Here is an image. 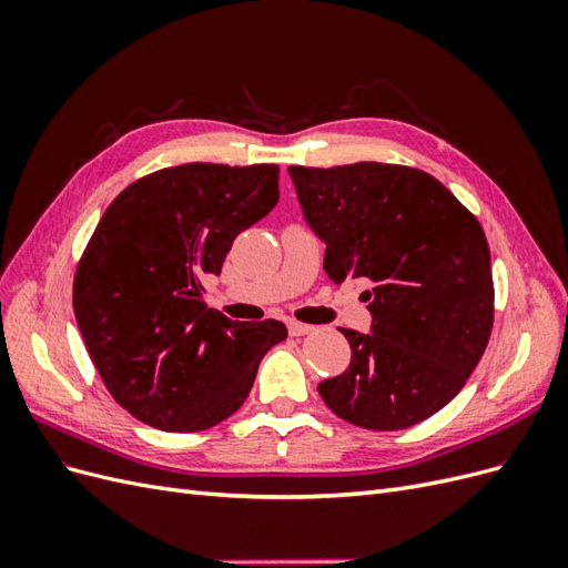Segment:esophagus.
I'll list each match as a JSON object with an SVG mask.
<instances>
[{
  "label": "esophagus",
  "instance_id": "1",
  "mask_svg": "<svg viewBox=\"0 0 568 568\" xmlns=\"http://www.w3.org/2000/svg\"><path fill=\"white\" fill-rule=\"evenodd\" d=\"M286 326H288V334L291 336H305V334L313 332L311 324H303V322H296V320H291Z\"/></svg>",
  "mask_w": 568,
  "mask_h": 568
}]
</instances>
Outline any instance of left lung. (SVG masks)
I'll return each mask as SVG.
<instances>
[{"instance_id":"left-lung-1","label":"left lung","mask_w":568,"mask_h":568,"mask_svg":"<svg viewBox=\"0 0 568 568\" xmlns=\"http://www.w3.org/2000/svg\"><path fill=\"white\" fill-rule=\"evenodd\" d=\"M329 280H365L369 334L341 329L348 369L317 386L336 417L372 432L428 419L467 384L493 329L490 251L478 220L417 168L291 165Z\"/></svg>"}]
</instances>
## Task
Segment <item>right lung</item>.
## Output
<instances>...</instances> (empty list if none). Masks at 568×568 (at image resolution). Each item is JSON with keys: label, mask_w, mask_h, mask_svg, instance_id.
<instances>
[{"label": "right lung", "mask_w": 568, "mask_h": 568, "mask_svg": "<svg viewBox=\"0 0 568 568\" xmlns=\"http://www.w3.org/2000/svg\"><path fill=\"white\" fill-rule=\"evenodd\" d=\"M280 165L186 163L132 182L106 209L73 282V311L118 405L192 434L244 405L277 320L232 322L203 303L239 232L280 199Z\"/></svg>", "instance_id": "obj_1"}]
</instances>
